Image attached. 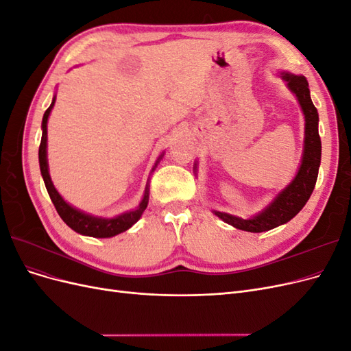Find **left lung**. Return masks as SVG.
I'll return each mask as SVG.
<instances>
[{
    "label": "left lung",
    "mask_w": 351,
    "mask_h": 351,
    "mask_svg": "<svg viewBox=\"0 0 351 351\" xmlns=\"http://www.w3.org/2000/svg\"><path fill=\"white\" fill-rule=\"evenodd\" d=\"M280 76L287 83V88L295 95L304 115V142L302 161L291 182L269 202V205L265 206L256 215L241 218L227 214V212L215 209L212 210L218 218L237 230L262 232L289 222L299 214L306 205V202L309 200L317 180L322 145L319 130H317L319 115H317V110L311 99L309 83H307L306 77L302 76V74H293L290 71H281ZM196 168L197 162L195 164V169Z\"/></svg>",
    "instance_id": "8db88e82"
}]
</instances>
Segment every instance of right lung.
I'll return each mask as SVG.
<instances>
[{"mask_svg": "<svg viewBox=\"0 0 351 351\" xmlns=\"http://www.w3.org/2000/svg\"><path fill=\"white\" fill-rule=\"evenodd\" d=\"M54 104H56V95H54V98H52V102L48 107V110L44 114V119H42V139H40V145H39V168H40L42 178H44L45 187L48 190V195L52 200V204H54L58 215L71 230L79 232V234H82V236L95 237V239H108V237H114L117 234H120V232H124L125 230L133 227L136 222L141 219L143 210L147 206V202H149V180H147V183H146L145 193H143V197L141 200L139 206H137L136 209L123 212V214L112 217V218L95 217L92 214H88V212H83L77 208H74L73 205H70L69 202L62 199V196L56 189L54 183H52L51 176H49V168H48V152H47L48 129L47 127H48L49 114H51L52 108H54ZM162 156H164V152L156 159V162H155L151 173L155 171V168L158 167Z\"/></svg>", "mask_w": 351, "mask_h": 351, "instance_id": "add662e5", "label": "right lung"}]
</instances>
